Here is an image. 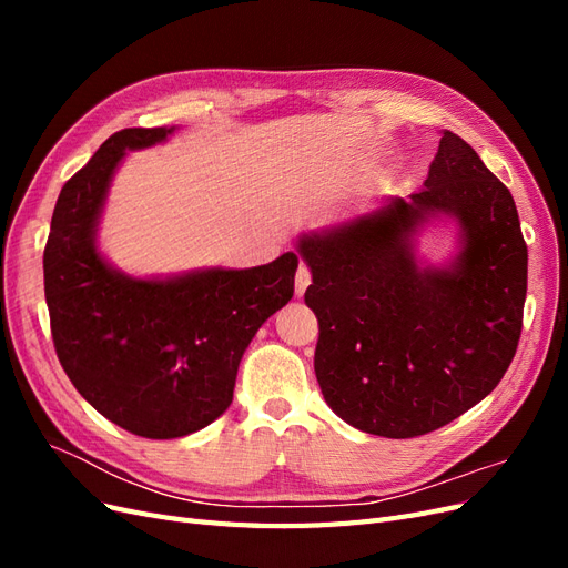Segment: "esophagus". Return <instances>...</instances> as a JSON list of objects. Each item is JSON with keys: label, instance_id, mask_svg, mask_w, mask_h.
<instances>
[{"label": "esophagus", "instance_id": "esophagus-1", "mask_svg": "<svg viewBox=\"0 0 568 568\" xmlns=\"http://www.w3.org/2000/svg\"><path fill=\"white\" fill-rule=\"evenodd\" d=\"M311 282H313V274H311V270H307L305 265H301V267H298V272H296V296H303V294H305V288L311 286Z\"/></svg>", "mask_w": 568, "mask_h": 568}]
</instances>
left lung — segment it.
Wrapping results in <instances>:
<instances>
[{
  "label": "left lung",
  "instance_id": "left-lung-1",
  "mask_svg": "<svg viewBox=\"0 0 568 568\" xmlns=\"http://www.w3.org/2000/svg\"><path fill=\"white\" fill-rule=\"evenodd\" d=\"M455 219L458 251L422 264L414 236ZM320 322L315 374L326 405L365 434L415 438L500 384L519 346L528 248L509 189L443 130L424 189L298 236Z\"/></svg>",
  "mask_w": 568,
  "mask_h": 568
}]
</instances>
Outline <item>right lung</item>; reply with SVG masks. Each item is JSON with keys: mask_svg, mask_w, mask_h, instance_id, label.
I'll return each mask as SVG.
<instances>
[{"mask_svg": "<svg viewBox=\"0 0 568 568\" xmlns=\"http://www.w3.org/2000/svg\"><path fill=\"white\" fill-rule=\"evenodd\" d=\"M175 128L111 134L61 189L44 248V296L61 367L99 415L144 438H182L232 403L236 369L263 322L294 296L296 253L248 270L130 277L97 244L125 151Z\"/></svg>", "mask_w": 568, "mask_h": 568, "instance_id": "right-lung-1", "label": "right lung"}]
</instances>
